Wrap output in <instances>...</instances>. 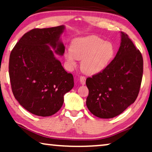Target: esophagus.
I'll return each instance as SVG.
<instances>
[{
  "mask_svg": "<svg viewBox=\"0 0 152 152\" xmlns=\"http://www.w3.org/2000/svg\"><path fill=\"white\" fill-rule=\"evenodd\" d=\"M80 81L81 84L82 85H84L86 84V77H85L84 76H81L80 77Z\"/></svg>",
  "mask_w": 152,
  "mask_h": 152,
  "instance_id": "obj_1",
  "label": "esophagus"
}]
</instances>
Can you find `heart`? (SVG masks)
I'll use <instances>...</instances> for the list:
<instances>
[{
	"mask_svg": "<svg viewBox=\"0 0 152 152\" xmlns=\"http://www.w3.org/2000/svg\"><path fill=\"white\" fill-rule=\"evenodd\" d=\"M115 54V48L110 41L100 37L91 36L77 38L72 42L71 48L65 53L70 67H75L77 59L82 60L81 68L87 75H95L109 65Z\"/></svg>",
	"mask_w": 152,
	"mask_h": 152,
	"instance_id": "1",
	"label": "heart"
}]
</instances>
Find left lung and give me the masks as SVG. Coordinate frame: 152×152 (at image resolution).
I'll list each match as a JSON object with an SVG mask.
<instances>
[{"instance_id":"8db88e82","label":"left lung","mask_w":152,"mask_h":152,"mask_svg":"<svg viewBox=\"0 0 152 152\" xmlns=\"http://www.w3.org/2000/svg\"><path fill=\"white\" fill-rule=\"evenodd\" d=\"M115 57L99 73L86 79V106L93 115L112 118L121 114L138 97L143 73L142 54L128 35L121 32Z\"/></svg>"}]
</instances>
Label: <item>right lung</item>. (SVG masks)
<instances>
[{"label": "right lung", "instance_id": "right-lung-1", "mask_svg": "<svg viewBox=\"0 0 152 152\" xmlns=\"http://www.w3.org/2000/svg\"><path fill=\"white\" fill-rule=\"evenodd\" d=\"M65 26L35 28L26 33L10 53L9 75L14 96L27 111L46 117L57 113L64 95L74 86L50 47L62 56L65 46L60 40Z\"/></svg>", "mask_w": 152, "mask_h": 152}]
</instances>
